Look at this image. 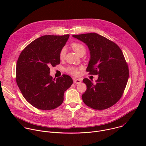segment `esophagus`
<instances>
[{"instance_id":"1","label":"esophagus","mask_w":146,"mask_h":146,"mask_svg":"<svg viewBox=\"0 0 146 146\" xmlns=\"http://www.w3.org/2000/svg\"><path fill=\"white\" fill-rule=\"evenodd\" d=\"M73 81L75 83V84H80V83L81 82V80L80 78H73Z\"/></svg>"}]
</instances>
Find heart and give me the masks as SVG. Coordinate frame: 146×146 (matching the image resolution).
<instances>
[{"label":"heart","instance_id":"b5f03b06","mask_svg":"<svg viewBox=\"0 0 146 146\" xmlns=\"http://www.w3.org/2000/svg\"><path fill=\"white\" fill-rule=\"evenodd\" d=\"M73 50L76 52V54H77L78 55L82 54H85L86 52V47L83 46L80 43H72L71 45ZM65 51H66V49L65 48H62L59 53V57L60 59H62L65 54ZM66 71L73 75H77L78 74V70L77 69L73 66H70L69 68H68L66 69Z\"/></svg>","mask_w":146,"mask_h":146}]
</instances>
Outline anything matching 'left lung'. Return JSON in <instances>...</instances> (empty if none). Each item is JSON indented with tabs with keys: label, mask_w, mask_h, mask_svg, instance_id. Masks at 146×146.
<instances>
[{
	"label": "left lung",
	"mask_w": 146,
	"mask_h": 146,
	"mask_svg": "<svg viewBox=\"0 0 146 146\" xmlns=\"http://www.w3.org/2000/svg\"><path fill=\"white\" fill-rule=\"evenodd\" d=\"M72 37L84 43L88 47L90 59L87 71L98 75L94 83L88 78L82 95L86 105L94 109L110 108L121 98L129 78V70L119 47L113 41L96 33L74 35Z\"/></svg>",
	"instance_id": "left-lung-1"
}]
</instances>
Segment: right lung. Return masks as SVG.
Returning <instances> with one entry per match:
<instances>
[{"instance_id":"obj_1","label":"right lung","mask_w":146,"mask_h":146,"mask_svg":"<svg viewBox=\"0 0 146 146\" xmlns=\"http://www.w3.org/2000/svg\"><path fill=\"white\" fill-rule=\"evenodd\" d=\"M69 37V35L41 36L19 55L16 66L17 84L27 102L38 109L48 110L59 106L65 92L73 84L68 75L55 79L50 74V67L60 64V51Z\"/></svg>"}]
</instances>
